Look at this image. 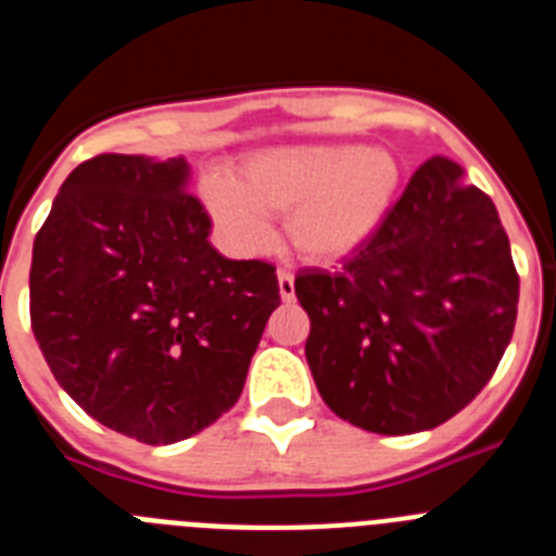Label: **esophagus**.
<instances>
[{
    "instance_id": "34e87169",
    "label": "esophagus",
    "mask_w": 556,
    "mask_h": 556,
    "mask_svg": "<svg viewBox=\"0 0 556 556\" xmlns=\"http://www.w3.org/2000/svg\"><path fill=\"white\" fill-rule=\"evenodd\" d=\"M278 292H281V301H294V278L292 273H287V269H281L278 273Z\"/></svg>"
}]
</instances>
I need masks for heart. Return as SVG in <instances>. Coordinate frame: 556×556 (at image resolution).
I'll list each match as a JSON object with an SVG mask.
<instances>
[{"label": "heart", "mask_w": 556, "mask_h": 556, "mask_svg": "<svg viewBox=\"0 0 556 556\" xmlns=\"http://www.w3.org/2000/svg\"><path fill=\"white\" fill-rule=\"evenodd\" d=\"M397 189L401 169L390 152L314 141L250 152L236 175L208 172L200 200L233 253L267 250L273 242L269 214H278L287 217L283 230L294 253L312 264H333L378 233Z\"/></svg>", "instance_id": "b5f03b06"}]
</instances>
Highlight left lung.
<instances>
[{
  "instance_id": "left-lung-1",
  "label": "left lung",
  "mask_w": 556,
  "mask_h": 556,
  "mask_svg": "<svg viewBox=\"0 0 556 556\" xmlns=\"http://www.w3.org/2000/svg\"><path fill=\"white\" fill-rule=\"evenodd\" d=\"M306 362L333 415L372 434L445 424L513 339L518 273L493 200L434 155L342 269H303Z\"/></svg>"
}]
</instances>
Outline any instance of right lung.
Returning a JSON list of instances; mask_svg holds the SVG:
<instances>
[{"label": "right lung", "instance_id": "right-lung-1", "mask_svg": "<svg viewBox=\"0 0 556 556\" xmlns=\"http://www.w3.org/2000/svg\"><path fill=\"white\" fill-rule=\"evenodd\" d=\"M178 159L105 152L77 166L33 244L29 320L83 412L139 443L208 429L239 401L278 308L275 267L233 262Z\"/></svg>", "mask_w": 556, "mask_h": 556}]
</instances>
